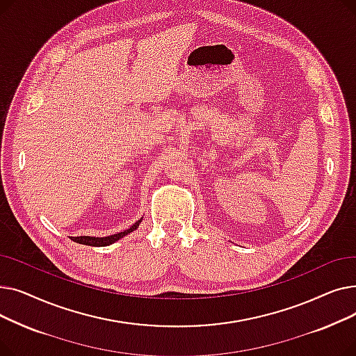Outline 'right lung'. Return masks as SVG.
<instances>
[{"label":"right lung","mask_w":356,"mask_h":356,"mask_svg":"<svg viewBox=\"0 0 356 356\" xmlns=\"http://www.w3.org/2000/svg\"><path fill=\"white\" fill-rule=\"evenodd\" d=\"M143 218L138 219L136 223H133L128 229L122 231V232H118V234H114V235H109V236H70L72 241L78 242V244H83V245H92V247H106V245H111L114 244L115 241L121 239L122 236L128 235L129 232H133L138 228V225L141 223Z\"/></svg>","instance_id":"1"}]
</instances>
